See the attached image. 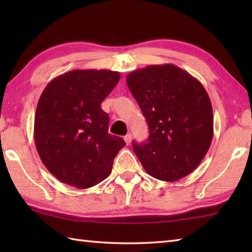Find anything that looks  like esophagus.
Wrapping results in <instances>:
<instances>
[{
  "mask_svg": "<svg viewBox=\"0 0 252 252\" xmlns=\"http://www.w3.org/2000/svg\"><path fill=\"white\" fill-rule=\"evenodd\" d=\"M123 138H125V142H126V145H130L131 141H132V134H130V133H129V134H126Z\"/></svg>",
  "mask_w": 252,
  "mask_h": 252,
  "instance_id": "34e87169",
  "label": "esophagus"
}]
</instances>
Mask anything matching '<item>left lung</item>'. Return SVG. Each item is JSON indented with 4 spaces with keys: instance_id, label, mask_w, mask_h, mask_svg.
<instances>
[{
    "instance_id": "8db88e82",
    "label": "left lung",
    "mask_w": 252,
    "mask_h": 252,
    "mask_svg": "<svg viewBox=\"0 0 252 252\" xmlns=\"http://www.w3.org/2000/svg\"><path fill=\"white\" fill-rule=\"evenodd\" d=\"M126 83L149 129L146 143H132L144 169L167 182L189 175L213 137L212 106L203 85L171 63L138 69L127 74Z\"/></svg>"
}]
</instances>
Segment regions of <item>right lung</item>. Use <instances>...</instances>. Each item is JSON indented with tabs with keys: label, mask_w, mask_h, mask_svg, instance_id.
Listing matches in <instances>:
<instances>
[{
	"label": "right lung",
	"mask_w": 252,
	"mask_h": 252,
	"mask_svg": "<svg viewBox=\"0 0 252 252\" xmlns=\"http://www.w3.org/2000/svg\"><path fill=\"white\" fill-rule=\"evenodd\" d=\"M117 71L71 70L42 92L34 117V143L46 169L77 189H89L111 172L126 142L108 133L100 104L119 82Z\"/></svg>",
	"instance_id": "add662e5"
}]
</instances>
